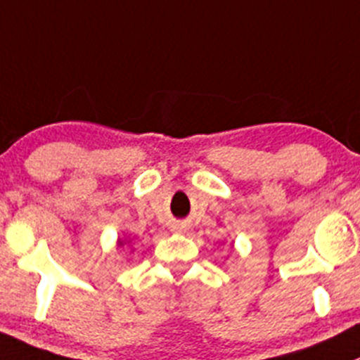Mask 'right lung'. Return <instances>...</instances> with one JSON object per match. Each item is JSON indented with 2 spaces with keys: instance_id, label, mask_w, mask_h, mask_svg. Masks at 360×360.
I'll use <instances>...</instances> for the list:
<instances>
[{
  "instance_id": "obj_1",
  "label": "right lung",
  "mask_w": 360,
  "mask_h": 360,
  "mask_svg": "<svg viewBox=\"0 0 360 360\" xmlns=\"http://www.w3.org/2000/svg\"><path fill=\"white\" fill-rule=\"evenodd\" d=\"M120 244H121V246H123V243H120Z\"/></svg>"
}]
</instances>
